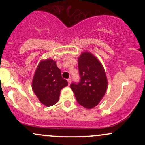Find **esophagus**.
Returning a JSON list of instances; mask_svg holds the SVG:
<instances>
[{"label":"esophagus","mask_w":145,"mask_h":145,"mask_svg":"<svg viewBox=\"0 0 145 145\" xmlns=\"http://www.w3.org/2000/svg\"><path fill=\"white\" fill-rule=\"evenodd\" d=\"M67 81H68V84H70L71 82V78H69V79L67 80Z\"/></svg>","instance_id":"obj_1"}]
</instances>
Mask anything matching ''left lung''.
<instances>
[{"label":"left lung","instance_id":"1","mask_svg":"<svg viewBox=\"0 0 145 145\" xmlns=\"http://www.w3.org/2000/svg\"><path fill=\"white\" fill-rule=\"evenodd\" d=\"M80 80L70 84L76 100L81 106L91 109L99 104L108 88L106 72L93 54L84 52L78 59Z\"/></svg>","mask_w":145,"mask_h":145}]
</instances>
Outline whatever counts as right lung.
Masks as SVG:
<instances>
[{"label":"right lung","instance_id":"obj_1","mask_svg":"<svg viewBox=\"0 0 145 145\" xmlns=\"http://www.w3.org/2000/svg\"><path fill=\"white\" fill-rule=\"evenodd\" d=\"M67 85L56 61L47 59L39 63L33 79L32 89L41 104L46 106L55 104L59 100L61 90Z\"/></svg>","mask_w":145,"mask_h":145}]
</instances>
